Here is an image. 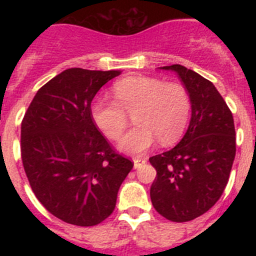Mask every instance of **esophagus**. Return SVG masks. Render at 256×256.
Segmentation results:
<instances>
[{
  "label": "esophagus",
  "mask_w": 256,
  "mask_h": 256,
  "mask_svg": "<svg viewBox=\"0 0 256 256\" xmlns=\"http://www.w3.org/2000/svg\"><path fill=\"white\" fill-rule=\"evenodd\" d=\"M133 162H134V168H140L142 164L146 162V159H144V158H134Z\"/></svg>",
  "instance_id": "1"
}]
</instances>
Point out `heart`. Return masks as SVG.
I'll list each match as a JSON object with an SVG mask.
<instances>
[{"label":"heart","instance_id":"obj_1","mask_svg":"<svg viewBox=\"0 0 256 256\" xmlns=\"http://www.w3.org/2000/svg\"><path fill=\"white\" fill-rule=\"evenodd\" d=\"M114 100L97 98L92 105V119L110 140H118L134 115L136 126L119 142V148L141 155L159 138L172 144L186 130L191 100L186 88L150 76H130L114 84Z\"/></svg>","mask_w":256,"mask_h":256}]
</instances>
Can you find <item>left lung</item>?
<instances>
[{
    "mask_svg": "<svg viewBox=\"0 0 256 256\" xmlns=\"http://www.w3.org/2000/svg\"><path fill=\"white\" fill-rule=\"evenodd\" d=\"M191 100V120L180 144L150 158L156 178L150 188L154 208L172 222H188L220 198L236 155L234 116L210 80L174 64Z\"/></svg>",
    "mask_w": 256,
    "mask_h": 256,
    "instance_id": "1",
    "label": "left lung"
}]
</instances>
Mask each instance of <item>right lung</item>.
I'll return each mask as SVG.
<instances>
[{"label": "right lung", "instance_id": "obj_1", "mask_svg": "<svg viewBox=\"0 0 256 256\" xmlns=\"http://www.w3.org/2000/svg\"><path fill=\"white\" fill-rule=\"evenodd\" d=\"M119 70L72 68L40 87L22 122L20 151L29 184L52 216L91 227L115 209L133 162L92 119L91 102Z\"/></svg>", "mask_w": 256, "mask_h": 256}]
</instances>
